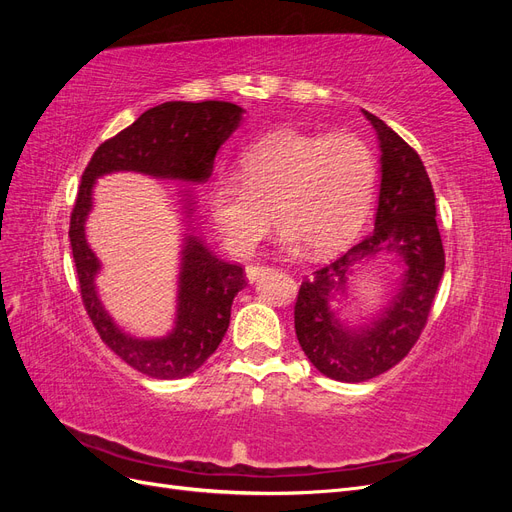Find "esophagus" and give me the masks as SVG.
<instances>
[{"instance_id": "34e87169", "label": "esophagus", "mask_w": 512, "mask_h": 512, "mask_svg": "<svg viewBox=\"0 0 512 512\" xmlns=\"http://www.w3.org/2000/svg\"><path fill=\"white\" fill-rule=\"evenodd\" d=\"M267 271H269V267L267 265H260V262H250V265L245 267V275H247V280H250V282L258 280V275L267 273Z\"/></svg>"}]
</instances>
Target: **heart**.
I'll list each match as a JSON object with an SVG mask.
<instances>
[{"mask_svg": "<svg viewBox=\"0 0 512 512\" xmlns=\"http://www.w3.org/2000/svg\"><path fill=\"white\" fill-rule=\"evenodd\" d=\"M239 177L215 179L211 218L235 252H245L273 222L284 245L327 254L361 228L376 185V158L354 134L275 132L247 149Z\"/></svg>", "mask_w": 512, "mask_h": 512, "instance_id": "obj_1", "label": "heart"}]
</instances>
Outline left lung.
<instances>
[{"mask_svg": "<svg viewBox=\"0 0 512 512\" xmlns=\"http://www.w3.org/2000/svg\"><path fill=\"white\" fill-rule=\"evenodd\" d=\"M378 132L382 181L371 235L301 282L294 331L312 365L339 382H365L395 367L421 337L444 273V247L436 224V194L414 147L382 119L365 111ZM397 251L407 262L405 282L371 328L350 332L328 309L345 289L349 271L371 255Z\"/></svg>", "mask_w": 512, "mask_h": 512, "instance_id": "obj_1", "label": "left lung"}]
</instances>
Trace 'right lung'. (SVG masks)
Instances as JSON below:
<instances>
[{
  "label": "right lung",
  "mask_w": 512,
  "mask_h": 512,
  "mask_svg": "<svg viewBox=\"0 0 512 512\" xmlns=\"http://www.w3.org/2000/svg\"><path fill=\"white\" fill-rule=\"evenodd\" d=\"M241 113V106L222 100L164 102L104 141L85 166L68 230L81 299L102 342L145 376L158 380L185 378L218 350L230 322L232 299L245 286V271L237 262L232 265L213 256L190 235L181 252L179 307L173 333L162 339L126 335L104 312L96 294L94 277L100 262L85 241L91 188L98 177L115 170L205 181L213 170L215 153L237 130ZM188 205H192L190 200Z\"/></svg>",
  "instance_id": "obj_1"
}]
</instances>
